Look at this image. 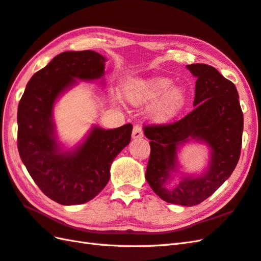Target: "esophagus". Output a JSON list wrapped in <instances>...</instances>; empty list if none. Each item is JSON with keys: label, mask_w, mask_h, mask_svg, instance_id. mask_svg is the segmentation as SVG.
I'll return each mask as SVG.
<instances>
[{"label": "esophagus", "mask_w": 261, "mask_h": 261, "mask_svg": "<svg viewBox=\"0 0 261 261\" xmlns=\"http://www.w3.org/2000/svg\"><path fill=\"white\" fill-rule=\"evenodd\" d=\"M133 139H141L143 138V129L139 125H135L134 128H133V134H132Z\"/></svg>", "instance_id": "obj_1"}]
</instances>
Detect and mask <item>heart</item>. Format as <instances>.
Here are the masks:
<instances>
[{
    "label": "heart",
    "mask_w": 261,
    "mask_h": 261,
    "mask_svg": "<svg viewBox=\"0 0 261 261\" xmlns=\"http://www.w3.org/2000/svg\"><path fill=\"white\" fill-rule=\"evenodd\" d=\"M124 95L134 104L156 100L150 109V115L158 123H165L178 115L187 100L185 88L173 86V81L166 77L132 81L125 85Z\"/></svg>",
    "instance_id": "obj_1"
}]
</instances>
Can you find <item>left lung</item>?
<instances>
[{"label":"left lung","instance_id":"left-lung-1","mask_svg":"<svg viewBox=\"0 0 261 261\" xmlns=\"http://www.w3.org/2000/svg\"><path fill=\"white\" fill-rule=\"evenodd\" d=\"M196 81L194 110L177 122L144 127L150 155L145 178L165 201L195 206L207 199L229 178L236 168L243 143L244 115L237 88L215 67L187 65ZM195 139L211 147V162L205 173L186 176L170 187L176 171V151Z\"/></svg>","mask_w":261,"mask_h":261}]
</instances>
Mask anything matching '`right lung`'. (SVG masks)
<instances>
[{
    "label": "right lung",
    "mask_w": 261,
    "mask_h": 261,
    "mask_svg": "<svg viewBox=\"0 0 261 261\" xmlns=\"http://www.w3.org/2000/svg\"><path fill=\"white\" fill-rule=\"evenodd\" d=\"M106 59L94 50L61 53L29 81L17 109V148L35 184L61 205H80L98 195L111 178V165L130 142L133 125L94 126L73 150L56 141L53 107L76 80L104 76Z\"/></svg>",
    "instance_id": "1"
}]
</instances>
